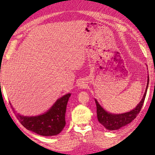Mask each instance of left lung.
I'll return each mask as SVG.
<instances>
[{
    "label": "left lung",
    "mask_w": 155,
    "mask_h": 155,
    "mask_svg": "<svg viewBox=\"0 0 155 155\" xmlns=\"http://www.w3.org/2000/svg\"><path fill=\"white\" fill-rule=\"evenodd\" d=\"M149 77H148L147 81V86L145 91V93L144 94L143 98L140 101L139 104L137 106L130 112L125 113L123 114H114L111 113H108L107 111H105L103 108H102L100 104L98 103L97 100H95V103L97 104V118L99 123L103 125V127L110 130H114L119 129L120 128L123 127L127 124H129L130 122H132L137 116L142 108L143 105L144 104V99H145L147 91L148 86H149Z\"/></svg>",
    "instance_id": "left-lung-1"
}]
</instances>
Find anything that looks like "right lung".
I'll use <instances>...</instances> for the list:
<instances>
[{"label": "right lung", "mask_w": 155, "mask_h": 155, "mask_svg": "<svg viewBox=\"0 0 155 155\" xmlns=\"http://www.w3.org/2000/svg\"><path fill=\"white\" fill-rule=\"evenodd\" d=\"M71 94L64 95L54 104L50 110L37 117L16 116L23 127L42 136H54L60 133L65 126V113ZM13 111L15 112L11 106Z\"/></svg>", "instance_id": "right-lung-1"}]
</instances>
